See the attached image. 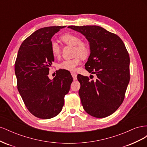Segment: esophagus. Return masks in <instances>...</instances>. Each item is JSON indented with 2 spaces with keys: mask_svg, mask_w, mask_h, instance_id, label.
<instances>
[{
  "mask_svg": "<svg viewBox=\"0 0 147 147\" xmlns=\"http://www.w3.org/2000/svg\"><path fill=\"white\" fill-rule=\"evenodd\" d=\"M71 75H72V76L74 78V80H77V74L75 72H71Z\"/></svg>",
  "mask_w": 147,
  "mask_h": 147,
  "instance_id": "esophagus-1",
  "label": "esophagus"
}]
</instances>
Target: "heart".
I'll list each match as a JSON object with an SVG mask.
<instances>
[{
  "label": "heart",
  "instance_id": "b5f03b06",
  "mask_svg": "<svg viewBox=\"0 0 147 147\" xmlns=\"http://www.w3.org/2000/svg\"><path fill=\"white\" fill-rule=\"evenodd\" d=\"M61 40L67 45L74 46V55L76 56L74 58L66 59L58 64V68L67 71H75L77 67L81 63V57L86 58L90 54V47L88 44L82 42L77 35L67 33L60 37ZM51 52L53 56L57 57L61 54V48L58 44L55 42L51 43Z\"/></svg>",
  "mask_w": 147,
  "mask_h": 147
}]
</instances>
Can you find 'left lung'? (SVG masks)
Segmentation results:
<instances>
[{
  "label": "left lung",
  "mask_w": 147,
  "mask_h": 147,
  "mask_svg": "<svg viewBox=\"0 0 147 147\" xmlns=\"http://www.w3.org/2000/svg\"><path fill=\"white\" fill-rule=\"evenodd\" d=\"M90 42L91 53L85 69L97 75L96 81L78 75V94L86 112L96 118L113 113L121 105L129 82L130 59L122 40L97 26H70Z\"/></svg>",
  "instance_id": "left-lung-1"
}]
</instances>
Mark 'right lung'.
<instances>
[{"instance_id": "1", "label": "right lung", "mask_w": 147, "mask_h": 147, "mask_svg": "<svg viewBox=\"0 0 147 147\" xmlns=\"http://www.w3.org/2000/svg\"><path fill=\"white\" fill-rule=\"evenodd\" d=\"M64 26H51L35 31L21 45L15 64L17 88L29 112L41 119H50L63 109L64 97L73 78L59 71L53 80L48 78L54 61L51 39Z\"/></svg>"}]
</instances>
